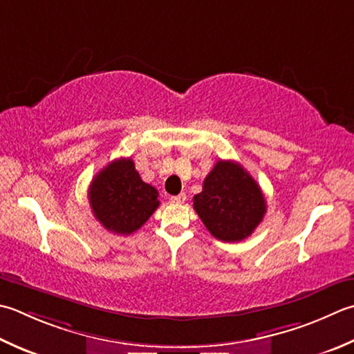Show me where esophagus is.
I'll use <instances>...</instances> for the list:
<instances>
[{"label": "esophagus", "instance_id": "obj_1", "mask_svg": "<svg viewBox=\"0 0 354 354\" xmlns=\"http://www.w3.org/2000/svg\"><path fill=\"white\" fill-rule=\"evenodd\" d=\"M170 199H171V203H175V204H183L184 201L187 199V196H185V193H179V195L171 196Z\"/></svg>", "mask_w": 354, "mask_h": 354}]
</instances>
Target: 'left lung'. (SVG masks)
<instances>
[{
  "label": "left lung",
  "instance_id": "1",
  "mask_svg": "<svg viewBox=\"0 0 354 354\" xmlns=\"http://www.w3.org/2000/svg\"><path fill=\"white\" fill-rule=\"evenodd\" d=\"M193 209L214 238L239 242L261 224L267 204L261 187L241 164L219 161L205 176Z\"/></svg>",
  "mask_w": 354,
  "mask_h": 354
}]
</instances>
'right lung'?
I'll use <instances>...</instances> for the list:
<instances>
[{
  "label": "right lung",
  "mask_w": 354,
  "mask_h": 354,
  "mask_svg": "<svg viewBox=\"0 0 354 354\" xmlns=\"http://www.w3.org/2000/svg\"><path fill=\"white\" fill-rule=\"evenodd\" d=\"M88 201L95 218L116 234L136 232L159 207L158 190L142 181L130 158L110 162L92 179Z\"/></svg>",
  "instance_id": "1"
}]
</instances>
